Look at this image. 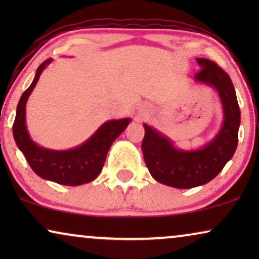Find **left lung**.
Here are the masks:
<instances>
[{
	"label": "left lung",
	"instance_id": "left-lung-1",
	"mask_svg": "<svg viewBox=\"0 0 259 259\" xmlns=\"http://www.w3.org/2000/svg\"><path fill=\"white\" fill-rule=\"evenodd\" d=\"M200 70L194 80L217 91L223 107V123L213 139L198 150H179L164 134L144 123L141 144L144 159L157 182L176 189H192L207 184L224 168L238 144L240 111L230 76L217 63L197 59Z\"/></svg>",
	"mask_w": 259,
	"mask_h": 259
}]
</instances>
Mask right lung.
Segmentation results:
<instances>
[{"label":"right lung","mask_w":259,"mask_h":259,"mask_svg":"<svg viewBox=\"0 0 259 259\" xmlns=\"http://www.w3.org/2000/svg\"><path fill=\"white\" fill-rule=\"evenodd\" d=\"M51 62L52 59H48L38 66L33 82L21 95L13 125L14 139L31 169L38 177L61 185L79 186L93 182L100 175L109 147L112 146L113 141L126 130L131 119L106 121L84 143L70 150L55 151L38 146L31 139L27 130L26 105L28 98L40 79L41 73Z\"/></svg>","instance_id":"add662e5"}]
</instances>
